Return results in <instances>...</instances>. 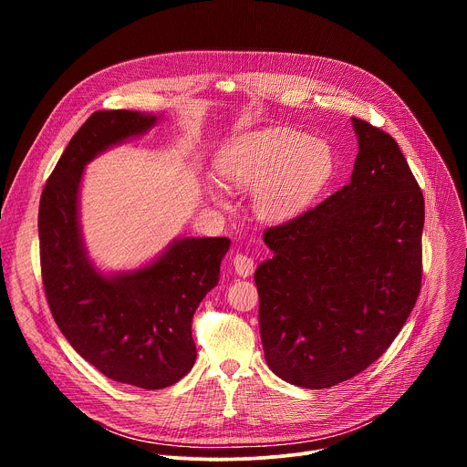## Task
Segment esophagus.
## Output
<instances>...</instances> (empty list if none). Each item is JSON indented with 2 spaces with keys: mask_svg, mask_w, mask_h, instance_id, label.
<instances>
[{
  "mask_svg": "<svg viewBox=\"0 0 467 467\" xmlns=\"http://www.w3.org/2000/svg\"><path fill=\"white\" fill-rule=\"evenodd\" d=\"M233 268L240 277H249L254 272V260L244 253H236L233 258Z\"/></svg>",
  "mask_w": 467,
  "mask_h": 467,
  "instance_id": "obj_1",
  "label": "esophagus"
}]
</instances>
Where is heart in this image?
Listing matches in <instances>:
<instances>
[{
  "label": "heart",
  "mask_w": 467,
  "mask_h": 467,
  "mask_svg": "<svg viewBox=\"0 0 467 467\" xmlns=\"http://www.w3.org/2000/svg\"><path fill=\"white\" fill-rule=\"evenodd\" d=\"M222 179L255 188L254 211L264 220H283L323 190L335 171V155L323 140L292 129H265L229 142L218 157Z\"/></svg>",
  "instance_id": "obj_1"
}]
</instances>
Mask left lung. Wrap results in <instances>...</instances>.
<instances>
[{"instance_id":"left-lung-1","label":"left lung","mask_w":467,"mask_h":467,"mask_svg":"<svg viewBox=\"0 0 467 467\" xmlns=\"http://www.w3.org/2000/svg\"><path fill=\"white\" fill-rule=\"evenodd\" d=\"M351 182L264 231L260 338L283 380L321 389L371 366L409 319L423 274V192L397 142L353 118Z\"/></svg>"}]
</instances>
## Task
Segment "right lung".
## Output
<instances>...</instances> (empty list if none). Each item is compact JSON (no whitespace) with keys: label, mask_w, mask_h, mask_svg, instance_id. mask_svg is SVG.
<instances>
[{"label":"right lung","mask_w":467,"mask_h":467,"mask_svg":"<svg viewBox=\"0 0 467 467\" xmlns=\"http://www.w3.org/2000/svg\"><path fill=\"white\" fill-rule=\"evenodd\" d=\"M157 123L135 110H98L72 137L40 197L38 238L49 310L70 346L105 377L144 389L182 379L195 362L192 317L220 279L229 238H181L137 272L101 275L78 222L83 168Z\"/></svg>","instance_id":"obj_1"}]
</instances>
